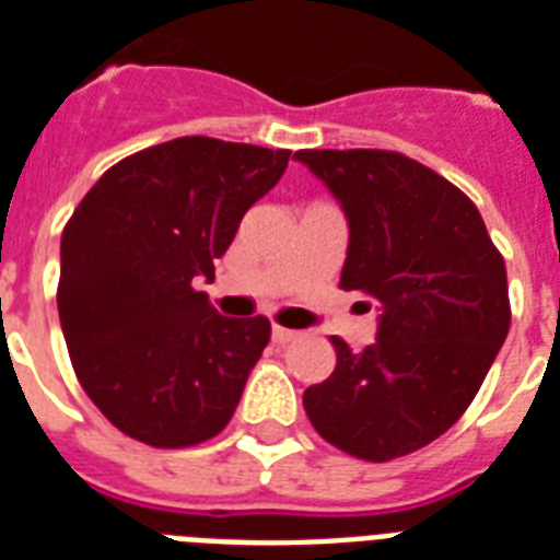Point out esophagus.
Instances as JSON below:
<instances>
[{
  "label": "esophagus",
  "mask_w": 560,
  "mask_h": 560,
  "mask_svg": "<svg viewBox=\"0 0 560 560\" xmlns=\"http://www.w3.org/2000/svg\"><path fill=\"white\" fill-rule=\"evenodd\" d=\"M272 340H276V342L296 340V331H290V328H281V325H272Z\"/></svg>",
  "instance_id": "34e87169"
}]
</instances>
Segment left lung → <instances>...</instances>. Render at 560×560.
Wrapping results in <instances>:
<instances>
[{
	"label": "left lung",
	"mask_w": 560,
	"mask_h": 560,
	"mask_svg": "<svg viewBox=\"0 0 560 560\" xmlns=\"http://www.w3.org/2000/svg\"><path fill=\"white\" fill-rule=\"evenodd\" d=\"M349 218L340 288L381 307L363 351L331 337V377L305 412L334 447L389 462L451 430L512 325L509 281L477 206L395 151H299Z\"/></svg>",
	"instance_id": "obj_1"
}]
</instances>
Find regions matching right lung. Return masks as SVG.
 <instances>
[{
    "label": "right lung",
    "instance_id": "right-lung-1",
    "mask_svg": "<svg viewBox=\"0 0 560 560\" xmlns=\"http://www.w3.org/2000/svg\"><path fill=\"white\" fill-rule=\"evenodd\" d=\"M290 151L183 136L127 156L86 191L60 237L57 311L83 392L151 447H191L229 424L270 342V319H229L214 279L241 218Z\"/></svg>",
    "mask_w": 560,
    "mask_h": 560
}]
</instances>
